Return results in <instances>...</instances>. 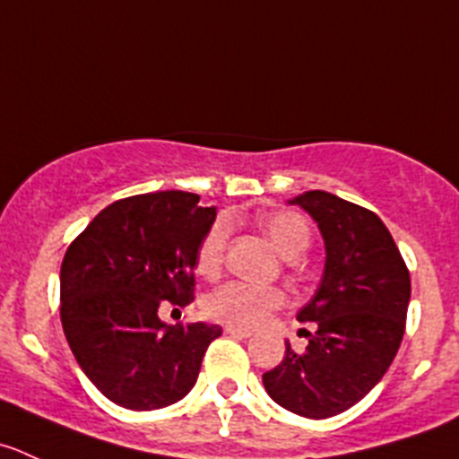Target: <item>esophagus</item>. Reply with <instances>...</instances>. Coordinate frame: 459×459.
Returning <instances> with one entry per match:
<instances>
[{"label": "esophagus", "instance_id": "esophagus-1", "mask_svg": "<svg viewBox=\"0 0 459 459\" xmlns=\"http://www.w3.org/2000/svg\"><path fill=\"white\" fill-rule=\"evenodd\" d=\"M224 332L230 333V336H239V338H248V336H251V332H248V329L235 327V325H226Z\"/></svg>", "mask_w": 459, "mask_h": 459}]
</instances>
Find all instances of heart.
Returning a JSON list of instances; mask_svg holds the SVG:
<instances>
[{
  "instance_id": "b5f03b06",
  "label": "heart",
  "mask_w": 459,
  "mask_h": 459,
  "mask_svg": "<svg viewBox=\"0 0 459 459\" xmlns=\"http://www.w3.org/2000/svg\"><path fill=\"white\" fill-rule=\"evenodd\" d=\"M260 226L269 235L271 244L293 260L300 255L311 242V229L302 215L293 211L264 212L260 217ZM226 239H229V221L215 220L197 248V271L204 275H212L224 260ZM284 293L275 287H257L247 282H226L211 291L204 300V311L212 320L235 325V327H255L269 318L271 311L282 307Z\"/></svg>"
}]
</instances>
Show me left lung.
<instances>
[{
	"label": "left lung",
	"instance_id": "8db88e82",
	"mask_svg": "<svg viewBox=\"0 0 459 459\" xmlns=\"http://www.w3.org/2000/svg\"><path fill=\"white\" fill-rule=\"evenodd\" d=\"M289 204L318 224L325 269L311 300L298 311L316 323L305 352L291 342L280 366L262 375L278 406L327 420L361 402L393 363L406 327L411 275L384 221L368 208L325 190H309Z\"/></svg>",
	"mask_w": 459,
	"mask_h": 459
}]
</instances>
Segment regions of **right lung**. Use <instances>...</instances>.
<instances>
[{
	"instance_id": "obj_1",
	"label": "right lung",
	"mask_w": 459,
	"mask_h": 459,
	"mask_svg": "<svg viewBox=\"0 0 459 459\" xmlns=\"http://www.w3.org/2000/svg\"><path fill=\"white\" fill-rule=\"evenodd\" d=\"M217 217L199 195L166 190L114 202L66 248L60 318L87 379L127 411H157L193 390L220 325H168L188 305L197 248Z\"/></svg>"
}]
</instances>
